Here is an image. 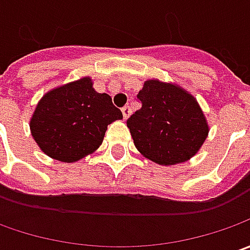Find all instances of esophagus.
<instances>
[{
  "label": "esophagus",
  "mask_w": 250,
  "mask_h": 250,
  "mask_svg": "<svg viewBox=\"0 0 250 250\" xmlns=\"http://www.w3.org/2000/svg\"><path fill=\"white\" fill-rule=\"evenodd\" d=\"M121 111H122V115H124V120H128L130 115V112H132V110H130L129 105H125V107H122L121 108Z\"/></svg>",
  "instance_id": "obj_1"
}]
</instances>
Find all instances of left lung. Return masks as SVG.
Here are the masks:
<instances>
[{
	"mask_svg": "<svg viewBox=\"0 0 250 250\" xmlns=\"http://www.w3.org/2000/svg\"><path fill=\"white\" fill-rule=\"evenodd\" d=\"M138 100L140 110L126 121L136 149L160 166L192 159L208 135L206 117L196 99L177 84L150 79Z\"/></svg>",
	"mask_w": 250,
	"mask_h": 250,
	"instance_id": "8db88e82",
	"label": "left lung"
}]
</instances>
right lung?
Returning <instances> with one entry per match:
<instances>
[{
	"label": "right lung",
	"mask_w": 250,
	"mask_h": 250,
	"mask_svg": "<svg viewBox=\"0 0 250 250\" xmlns=\"http://www.w3.org/2000/svg\"><path fill=\"white\" fill-rule=\"evenodd\" d=\"M122 120L107 93L93 89L89 76L45 93L30 120L32 136L44 153L75 163L100 147L107 126Z\"/></svg>",
	"instance_id": "1"
}]
</instances>
